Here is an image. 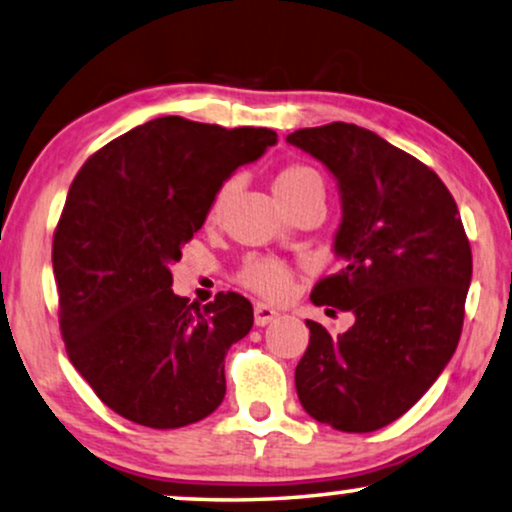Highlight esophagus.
I'll return each mask as SVG.
<instances>
[{
    "label": "esophagus",
    "instance_id": "esophagus-1",
    "mask_svg": "<svg viewBox=\"0 0 512 512\" xmlns=\"http://www.w3.org/2000/svg\"><path fill=\"white\" fill-rule=\"evenodd\" d=\"M278 318V311L271 309L269 304H255V323L257 325H269L271 320Z\"/></svg>",
    "mask_w": 512,
    "mask_h": 512
}]
</instances>
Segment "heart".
Segmentation results:
<instances>
[{
    "instance_id": "b5f03b06",
    "label": "heart",
    "mask_w": 512,
    "mask_h": 512,
    "mask_svg": "<svg viewBox=\"0 0 512 512\" xmlns=\"http://www.w3.org/2000/svg\"><path fill=\"white\" fill-rule=\"evenodd\" d=\"M231 192H234V182L227 180L222 182L220 189L213 194V199L208 203L206 210V224L208 227H215V224L222 222L224 208H227V201ZM274 192L278 201L283 203L285 210H290L297 203L306 199H323L325 196V180L320 175L318 168L309 166V163H288L274 175ZM236 281L264 299H283L292 288V281H295V271H292L288 264L276 260V257H262L252 255L241 264L238 269Z\"/></svg>"
}]
</instances>
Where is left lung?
<instances>
[{
  "label": "left lung",
  "instance_id": "left-lung-1",
  "mask_svg": "<svg viewBox=\"0 0 512 512\" xmlns=\"http://www.w3.org/2000/svg\"><path fill=\"white\" fill-rule=\"evenodd\" d=\"M288 142L323 161L342 192L335 250L344 269L320 278L311 302L356 316L337 337L306 320L299 403L337 431H377L403 417L454 356L473 276L466 229L435 170L367 128L332 121Z\"/></svg>",
  "mask_w": 512,
  "mask_h": 512
}]
</instances>
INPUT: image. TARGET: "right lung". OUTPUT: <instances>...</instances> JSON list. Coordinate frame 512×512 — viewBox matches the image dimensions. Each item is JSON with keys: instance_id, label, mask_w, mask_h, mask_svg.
Listing matches in <instances>:
<instances>
[{"instance_id": "obj_1", "label": "right lung", "mask_w": 512, "mask_h": 512, "mask_svg": "<svg viewBox=\"0 0 512 512\" xmlns=\"http://www.w3.org/2000/svg\"><path fill=\"white\" fill-rule=\"evenodd\" d=\"M276 138L159 117L107 142L74 177L51 252L60 332L95 395L133 424L180 428L220 407L224 356L250 332L252 304L238 292L189 304L170 290V264L222 182Z\"/></svg>"}]
</instances>
